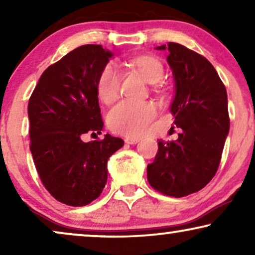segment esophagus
<instances>
[{"label": "esophagus", "mask_w": 255, "mask_h": 255, "mask_svg": "<svg viewBox=\"0 0 255 255\" xmlns=\"http://www.w3.org/2000/svg\"><path fill=\"white\" fill-rule=\"evenodd\" d=\"M124 141L127 142V144H130V145H134L137 144V142L139 141L138 138H133V137H127L124 139Z\"/></svg>", "instance_id": "34e87169"}]
</instances>
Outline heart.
Wrapping results in <instances>:
<instances>
[{"label":"heart","instance_id":"obj_1","mask_svg":"<svg viewBox=\"0 0 255 255\" xmlns=\"http://www.w3.org/2000/svg\"><path fill=\"white\" fill-rule=\"evenodd\" d=\"M125 65L149 85L161 81L165 75L163 64L153 54L135 55L128 59ZM120 86L121 74L117 69L111 65L104 66L96 82L100 100L106 104L115 102L120 96ZM155 116L156 110L152 104L122 102L108 115V124L116 133L128 137H140L146 133Z\"/></svg>","mask_w":255,"mask_h":255}]
</instances>
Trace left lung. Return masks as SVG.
I'll use <instances>...</instances> for the list:
<instances>
[{
  "label": "left lung",
  "instance_id": "8db88e82",
  "mask_svg": "<svg viewBox=\"0 0 255 255\" xmlns=\"http://www.w3.org/2000/svg\"><path fill=\"white\" fill-rule=\"evenodd\" d=\"M156 50L169 52L167 62L175 82L170 113L182 132L175 141L159 140L147 180L161 194L183 197L204 188L217 172L230 130L228 94L203 55L177 43Z\"/></svg>",
  "mask_w": 255,
  "mask_h": 255
}]
</instances>
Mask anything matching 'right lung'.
Segmentation results:
<instances>
[{
    "mask_svg": "<svg viewBox=\"0 0 255 255\" xmlns=\"http://www.w3.org/2000/svg\"><path fill=\"white\" fill-rule=\"evenodd\" d=\"M113 55L102 45L75 48L45 69L29 100L30 151L38 175L55 200L72 207L100 196L108 159L124 145L109 133L82 140L103 128L96 82Z\"/></svg>",
    "mask_w": 255,
    "mask_h": 255,
    "instance_id": "1",
    "label": "right lung"
}]
</instances>
